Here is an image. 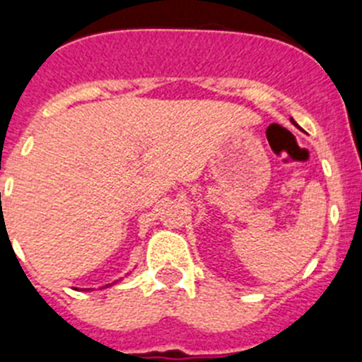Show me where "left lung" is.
<instances>
[{"label":"left lung","mask_w":362,"mask_h":362,"mask_svg":"<svg viewBox=\"0 0 362 362\" xmlns=\"http://www.w3.org/2000/svg\"><path fill=\"white\" fill-rule=\"evenodd\" d=\"M292 123H296V121H293V119H292Z\"/></svg>","instance_id":"8db88e82"}]
</instances>
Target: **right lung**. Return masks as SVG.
<instances>
[{"label": "right lung", "mask_w": 362, "mask_h": 362, "mask_svg": "<svg viewBox=\"0 0 362 362\" xmlns=\"http://www.w3.org/2000/svg\"><path fill=\"white\" fill-rule=\"evenodd\" d=\"M117 283V281H114V283H112V284H116ZM107 286H108V284H107Z\"/></svg>", "instance_id": "obj_1"}]
</instances>
